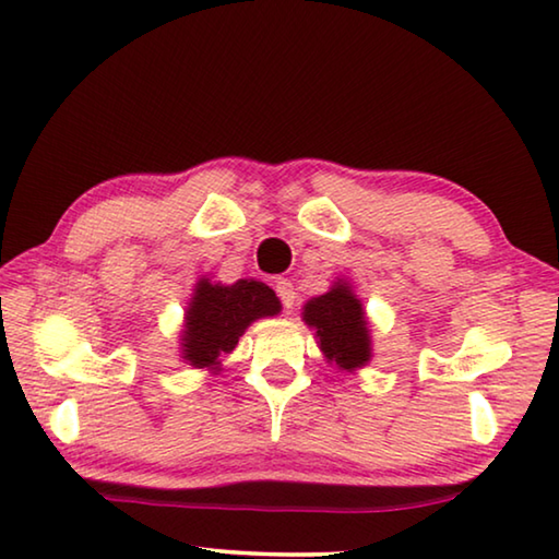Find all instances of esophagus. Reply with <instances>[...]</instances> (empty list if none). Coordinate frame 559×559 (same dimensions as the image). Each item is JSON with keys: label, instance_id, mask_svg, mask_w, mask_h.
Segmentation results:
<instances>
[{"label": "esophagus", "instance_id": "obj_1", "mask_svg": "<svg viewBox=\"0 0 559 559\" xmlns=\"http://www.w3.org/2000/svg\"><path fill=\"white\" fill-rule=\"evenodd\" d=\"M276 293H278V298L283 302V308L290 310L293 302H296V288H293V283L288 278H278L276 281Z\"/></svg>", "mask_w": 559, "mask_h": 559}]
</instances>
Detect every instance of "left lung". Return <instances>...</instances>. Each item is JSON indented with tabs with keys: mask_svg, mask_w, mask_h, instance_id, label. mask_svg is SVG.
Masks as SVG:
<instances>
[{
	"mask_svg": "<svg viewBox=\"0 0 559 559\" xmlns=\"http://www.w3.org/2000/svg\"><path fill=\"white\" fill-rule=\"evenodd\" d=\"M302 320L316 328L320 349L328 362H335L340 370L353 372L370 362V325L349 283L337 281L325 296L310 298L302 306Z\"/></svg>",
	"mask_w": 559,
	"mask_h": 559,
	"instance_id": "left-lung-1",
	"label": "left lung"
}]
</instances>
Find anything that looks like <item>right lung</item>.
<instances>
[{"instance_id": "add662e5", "label": "right lung", "mask_w": 559, "mask_h": 559, "mask_svg": "<svg viewBox=\"0 0 559 559\" xmlns=\"http://www.w3.org/2000/svg\"><path fill=\"white\" fill-rule=\"evenodd\" d=\"M281 300L266 283L241 278L231 286L200 278L182 330V359L197 370H219V357L239 345L253 320L278 316Z\"/></svg>"}]
</instances>
